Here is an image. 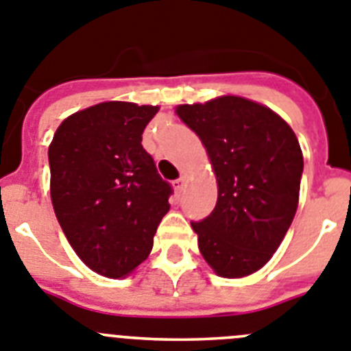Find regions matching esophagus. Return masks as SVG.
<instances>
[{"label": "esophagus", "mask_w": 351, "mask_h": 351, "mask_svg": "<svg viewBox=\"0 0 351 351\" xmlns=\"http://www.w3.org/2000/svg\"><path fill=\"white\" fill-rule=\"evenodd\" d=\"M185 183H187V178H185V176H182V178H178L173 182V187H175L176 192H182L183 189H185Z\"/></svg>", "instance_id": "obj_1"}]
</instances>
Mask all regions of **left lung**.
<instances>
[{
	"mask_svg": "<svg viewBox=\"0 0 351 351\" xmlns=\"http://www.w3.org/2000/svg\"><path fill=\"white\" fill-rule=\"evenodd\" d=\"M176 113L206 147L219 183L213 211L191 222L201 255L219 276H248L273 257L298 210V138L273 110L239 96L180 105Z\"/></svg>",
	"mask_w": 351,
	"mask_h": 351,
	"instance_id": "obj_1",
	"label": "left lung"
}]
</instances>
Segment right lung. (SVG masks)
<instances>
[{
  "label": "right lung",
  "instance_id": "1",
  "mask_svg": "<svg viewBox=\"0 0 351 351\" xmlns=\"http://www.w3.org/2000/svg\"><path fill=\"white\" fill-rule=\"evenodd\" d=\"M159 106L108 101L69 115L49 147L50 197L85 266L128 276L152 252L173 189L141 145Z\"/></svg>",
  "mask_w": 351,
  "mask_h": 351
}]
</instances>
